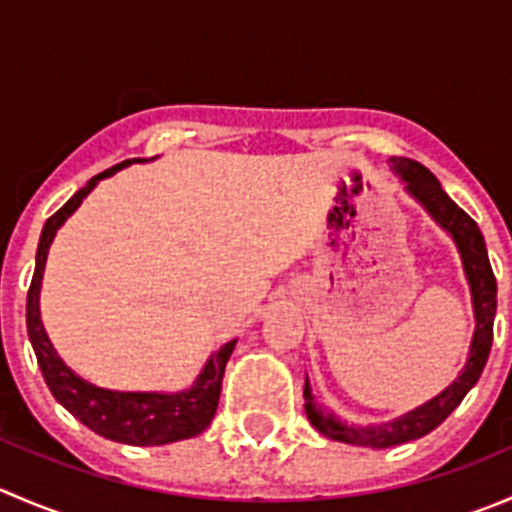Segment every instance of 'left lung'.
I'll return each mask as SVG.
<instances>
[{
  "label": "left lung",
  "mask_w": 512,
  "mask_h": 512,
  "mask_svg": "<svg viewBox=\"0 0 512 512\" xmlns=\"http://www.w3.org/2000/svg\"><path fill=\"white\" fill-rule=\"evenodd\" d=\"M391 170L396 178L404 183V190L431 215V220L446 232L456 245L458 255H461L463 275H466L468 289H471V304H473V319H476V329H473L471 347H468L466 364L458 371L456 379L428 399L426 404L416 406V409L406 411V414L391 418L384 423H369V426H359V423H347L339 418L332 409H324L312 394L309 379L304 376V411H307L309 423L317 428L322 436L332 438V441L352 443V446L364 448H389L399 446V443L416 441V438L426 436L433 428L441 426L451 411L463 401V396L476 386V381L483 374V366L488 361L490 344H493V319H495V287L493 270L488 262V250H485V240L480 235L478 225L443 193L441 183L436 175L421 163L409 158H389Z\"/></svg>",
  "instance_id": "1"
}]
</instances>
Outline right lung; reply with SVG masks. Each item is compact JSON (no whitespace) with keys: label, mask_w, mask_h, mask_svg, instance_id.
<instances>
[{"label":"right lung","mask_w":512,"mask_h":512,"mask_svg":"<svg viewBox=\"0 0 512 512\" xmlns=\"http://www.w3.org/2000/svg\"><path fill=\"white\" fill-rule=\"evenodd\" d=\"M153 160V158H151ZM131 163H146V158L123 160L113 168L103 170L96 178H91L59 213L46 220L41 230L39 247H36V267L32 277V287L27 294V332L32 342L39 369L44 374L46 386L54 394V399L69 411L71 416L79 418L86 428L116 443H128V446H165V443L185 441L205 428L213 421L220 401V386H223L225 364L235 349L237 339L223 344L218 352L208 356L200 374L195 376L193 384L183 391H116L103 389V386L91 384L81 379L74 369L64 364L59 352L51 344L44 324H41L39 297L41 280H44L46 257L54 242L59 227L79 210L86 195L101 183L103 178H111L121 168Z\"/></svg>","instance_id":"obj_1"}]
</instances>
